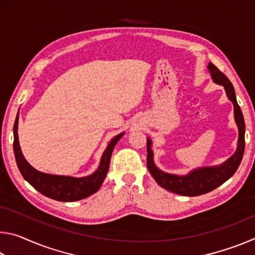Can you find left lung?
Wrapping results in <instances>:
<instances>
[{
	"mask_svg": "<svg viewBox=\"0 0 255 255\" xmlns=\"http://www.w3.org/2000/svg\"><path fill=\"white\" fill-rule=\"evenodd\" d=\"M208 70L211 79L215 83L221 84L225 88L228 99L234 105V117L237 127H239L237 149L234 155H232L222 165L200 167V169L191 171L187 175H176L165 173L155 165L153 161L152 140L147 138V167L150 174L162 188L176 193V195L195 197L213 191L214 189L226 182L231 176H233L236 170L239 169L242 158H243L245 148V123L241 108L236 101L235 90L227 76L219 71L214 64L209 63Z\"/></svg>",
	"mask_w": 255,
	"mask_h": 255,
	"instance_id": "1",
	"label": "left lung"
}]
</instances>
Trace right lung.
Segmentation results:
<instances>
[{
  "label": "right lung",
  "instance_id": "obj_1",
  "mask_svg": "<svg viewBox=\"0 0 255 255\" xmlns=\"http://www.w3.org/2000/svg\"><path fill=\"white\" fill-rule=\"evenodd\" d=\"M18 119L19 116H16L13 127V150L15 161L24 180H27L37 191H39L41 195L58 201L81 200L98 191L99 188L101 187L103 180L106 179L108 170H109L112 150H114L118 140L124 136V132L112 138L109 145L107 146L106 150L102 154L100 165H99L94 173L84 176V178H73V176L66 175L42 173V172L33 169L25 161L19 145Z\"/></svg>",
  "mask_w": 255,
  "mask_h": 255
}]
</instances>
